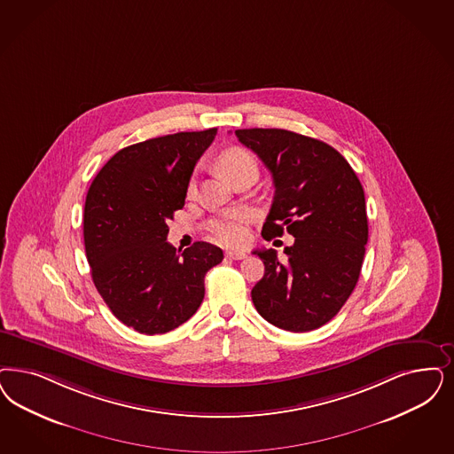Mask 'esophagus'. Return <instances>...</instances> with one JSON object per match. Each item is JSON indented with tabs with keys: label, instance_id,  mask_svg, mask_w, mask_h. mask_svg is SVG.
Instances as JSON below:
<instances>
[{
	"label": "esophagus",
	"instance_id": "esophagus-1",
	"mask_svg": "<svg viewBox=\"0 0 454 454\" xmlns=\"http://www.w3.org/2000/svg\"><path fill=\"white\" fill-rule=\"evenodd\" d=\"M226 256H228L230 260H245V258H247V253H245V251L230 250L226 251Z\"/></svg>",
	"mask_w": 454,
	"mask_h": 454
}]
</instances>
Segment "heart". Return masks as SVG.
I'll return each instance as SVG.
<instances>
[{"instance_id": "1", "label": "heart", "mask_w": 454, "mask_h": 454, "mask_svg": "<svg viewBox=\"0 0 454 454\" xmlns=\"http://www.w3.org/2000/svg\"><path fill=\"white\" fill-rule=\"evenodd\" d=\"M219 168L228 177H235L239 172L256 169V160L250 151L243 147H230L221 153L218 159ZM196 183L191 181L188 186L189 194H194ZM250 221V215L247 209H230L211 218L206 223V231L215 241L226 247H238L243 245L248 238L247 224Z\"/></svg>"}]
</instances>
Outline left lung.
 Masks as SVG:
<instances>
[{"instance_id": "left-lung-1", "label": "left lung", "mask_w": 454, "mask_h": 454, "mask_svg": "<svg viewBox=\"0 0 454 454\" xmlns=\"http://www.w3.org/2000/svg\"><path fill=\"white\" fill-rule=\"evenodd\" d=\"M236 137L271 172L275 196L262 235L295 238L280 262L253 251L265 275L251 290L254 309L275 327L309 332L330 322L359 280L369 238L357 174L325 142L285 129H238Z\"/></svg>"}]
</instances>
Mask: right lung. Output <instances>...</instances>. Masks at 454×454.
<instances>
[{"label": "right lung", "mask_w": 454, "mask_h": 454, "mask_svg": "<svg viewBox=\"0 0 454 454\" xmlns=\"http://www.w3.org/2000/svg\"><path fill=\"white\" fill-rule=\"evenodd\" d=\"M218 129L177 132L121 149L95 176L85 200L83 241L97 292L124 325L145 335L177 329L200 309L204 277L223 260L196 241H166L186 201L198 159Z\"/></svg>", "instance_id": "1"}]
</instances>
